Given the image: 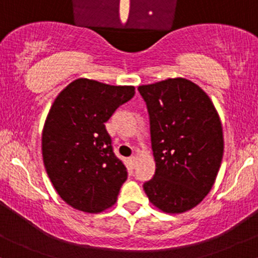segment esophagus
<instances>
[{
	"label": "esophagus",
	"instance_id": "1",
	"mask_svg": "<svg viewBox=\"0 0 258 258\" xmlns=\"http://www.w3.org/2000/svg\"><path fill=\"white\" fill-rule=\"evenodd\" d=\"M137 160H138L137 156H130V157H129V161L132 162V165H134V163L137 162Z\"/></svg>",
	"mask_w": 258,
	"mask_h": 258
}]
</instances>
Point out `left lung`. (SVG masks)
Returning a JSON list of instances; mask_svg holds the SVG:
<instances>
[{"instance_id": "8db88e82", "label": "left lung", "mask_w": 258, "mask_h": 258, "mask_svg": "<svg viewBox=\"0 0 258 258\" xmlns=\"http://www.w3.org/2000/svg\"><path fill=\"white\" fill-rule=\"evenodd\" d=\"M150 115L156 171L144 183L152 206L179 214L212 189L224 152L223 126L209 96L182 77L138 87Z\"/></svg>"}]
</instances>
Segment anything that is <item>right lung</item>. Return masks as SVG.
I'll list each match as a JSON object with an SVG mask.
<instances>
[{"instance_id":"add662e5","label":"right lung","mask_w":258,"mask_h":258,"mask_svg":"<svg viewBox=\"0 0 258 258\" xmlns=\"http://www.w3.org/2000/svg\"><path fill=\"white\" fill-rule=\"evenodd\" d=\"M134 93V86L77 79L55 98L41 134L43 161L57 195L75 209L101 213L117 202L128 172L104 123Z\"/></svg>"}]
</instances>
